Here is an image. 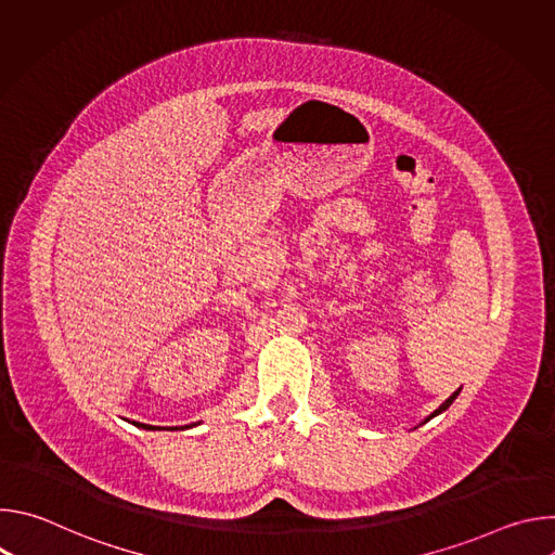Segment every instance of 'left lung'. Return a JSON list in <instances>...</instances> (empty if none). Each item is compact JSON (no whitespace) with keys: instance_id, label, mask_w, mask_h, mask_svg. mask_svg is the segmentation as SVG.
I'll use <instances>...</instances> for the list:
<instances>
[{"instance_id":"8db88e82","label":"left lung","mask_w":555,"mask_h":555,"mask_svg":"<svg viewBox=\"0 0 555 555\" xmlns=\"http://www.w3.org/2000/svg\"><path fill=\"white\" fill-rule=\"evenodd\" d=\"M456 395H459V390H454V392L450 395V398H448V400H446V402H443V404H441V406H439L435 413H430V415L426 417V422H428V420H433V417H437L439 413H443V411H446V409H448V406H450V404L456 400ZM426 422H424V424H426Z\"/></svg>"}]
</instances>
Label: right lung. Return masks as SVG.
Segmentation results:
<instances>
[{
    "label": "right lung",
    "mask_w": 555,
    "mask_h": 555,
    "mask_svg": "<svg viewBox=\"0 0 555 555\" xmlns=\"http://www.w3.org/2000/svg\"><path fill=\"white\" fill-rule=\"evenodd\" d=\"M135 426H142V428H146V430H160V426H144V424H135ZM169 430H178V428H169Z\"/></svg>",
    "instance_id": "obj_1"
}]
</instances>
